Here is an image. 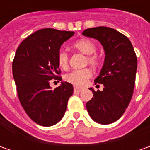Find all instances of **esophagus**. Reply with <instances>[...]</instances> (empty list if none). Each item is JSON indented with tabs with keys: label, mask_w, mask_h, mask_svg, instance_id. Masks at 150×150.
<instances>
[{
	"label": "esophagus",
	"mask_w": 150,
	"mask_h": 150,
	"mask_svg": "<svg viewBox=\"0 0 150 150\" xmlns=\"http://www.w3.org/2000/svg\"><path fill=\"white\" fill-rule=\"evenodd\" d=\"M83 89V88H79V87H74V93H80L82 90Z\"/></svg>",
	"instance_id": "obj_1"
}]
</instances>
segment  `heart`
Wrapping results in <instances>:
<instances>
[{"instance_id": "heart-1", "label": "heart", "mask_w": 150, "mask_h": 150, "mask_svg": "<svg viewBox=\"0 0 150 150\" xmlns=\"http://www.w3.org/2000/svg\"><path fill=\"white\" fill-rule=\"evenodd\" d=\"M72 47L78 50L80 52L87 55L86 62L93 67H98L101 64V57L94 53L97 50L95 43L89 39H82L75 42L72 44ZM69 56L64 50L59 51L57 54V62L61 68L67 69L68 67ZM92 71L88 67H84L82 69H74L64 76L65 81L75 86H83L91 77Z\"/></svg>"}]
</instances>
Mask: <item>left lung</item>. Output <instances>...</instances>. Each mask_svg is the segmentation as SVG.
<instances>
[{
	"instance_id": "left-lung-1",
	"label": "left lung",
	"mask_w": 150,
	"mask_h": 150,
	"mask_svg": "<svg viewBox=\"0 0 150 150\" xmlns=\"http://www.w3.org/2000/svg\"><path fill=\"white\" fill-rule=\"evenodd\" d=\"M83 35L98 40L105 51L104 64L94 81L104 88L97 92L89 88L93 98L86 107L95 122L112 124L124 114L134 93L137 70L135 52L129 39L112 28H88Z\"/></svg>"
}]
</instances>
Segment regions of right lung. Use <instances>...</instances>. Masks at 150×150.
<instances>
[{
  "mask_svg": "<svg viewBox=\"0 0 150 150\" xmlns=\"http://www.w3.org/2000/svg\"><path fill=\"white\" fill-rule=\"evenodd\" d=\"M73 32L45 28L31 34L19 45L12 62V73L21 104L26 114L42 126L60 121L72 95L71 83L52 89V79L62 80L57 62L61 45Z\"/></svg>",
  "mask_w": 150,
  "mask_h": 150,
  "instance_id": "1",
  "label": "right lung"
}]
</instances>
